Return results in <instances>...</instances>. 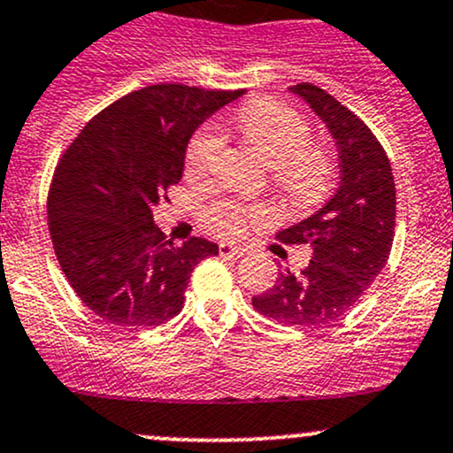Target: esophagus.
<instances>
[{"mask_svg": "<svg viewBox=\"0 0 453 453\" xmlns=\"http://www.w3.org/2000/svg\"><path fill=\"white\" fill-rule=\"evenodd\" d=\"M219 254H221L223 258L236 260V258H242V256H245V250H242V247H232V245H226V242H223V245H219Z\"/></svg>", "mask_w": 453, "mask_h": 453, "instance_id": "34e87169", "label": "esophagus"}]
</instances>
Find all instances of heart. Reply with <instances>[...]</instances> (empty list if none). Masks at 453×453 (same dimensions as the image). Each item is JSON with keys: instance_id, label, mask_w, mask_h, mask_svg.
<instances>
[{"instance_id": "b5f03b06", "label": "heart", "mask_w": 453, "mask_h": 453, "mask_svg": "<svg viewBox=\"0 0 453 453\" xmlns=\"http://www.w3.org/2000/svg\"><path fill=\"white\" fill-rule=\"evenodd\" d=\"M236 126L256 150L273 165L275 182L295 203H314L327 193L332 180V160L321 147L311 142L306 119L293 108L271 99H258L242 106ZM223 150V136L214 127H203L187 150L190 175L211 173ZM208 221L221 234H239L247 219L263 217V211H247L234 202H221L206 212Z\"/></svg>"}]
</instances>
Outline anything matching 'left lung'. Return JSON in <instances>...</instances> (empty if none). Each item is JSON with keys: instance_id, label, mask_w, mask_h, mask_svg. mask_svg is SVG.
<instances>
[{"instance_id": "8db88e82", "label": "left lung", "mask_w": 453, "mask_h": 453, "mask_svg": "<svg viewBox=\"0 0 453 453\" xmlns=\"http://www.w3.org/2000/svg\"><path fill=\"white\" fill-rule=\"evenodd\" d=\"M288 90L326 123L339 151V187L317 212L278 232L282 242L311 247V265L299 275L280 271L273 288L251 303L284 326H327L358 302L387 265L395 180L387 151L354 112L308 82Z\"/></svg>"}]
</instances>
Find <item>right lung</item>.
Returning a JSON list of instances; mask_svg holds the SVG:
<instances>
[{
	"instance_id": "1",
	"label": "right lung",
	"mask_w": 453,
	"mask_h": 453,
	"mask_svg": "<svg viewBox=\"0 0 453 453\" xmlns=\"http://www.w3.org/2000/svg\"><path fill=\"white\" fill-rule=\"evenodd\" d=\"M242 95L154 84L99 112L69 145L47 217L66 280L97 317L154 327L182 311L190 273L219 247L197 236L175 245L154 208L182 178L195 130Z\"/></svg>"
}]
</instances>
